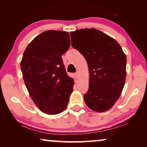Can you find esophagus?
Instances as JSON below:
<instances>
[{"label": "esophagus", "mask_w": 147, "mask_h": 147, "mask_svg": "<svg viewBox=\"0 0 147 147\" xmlns=\"http://www.w3.org/2000/svg\"><path fill=\"white\" fill-rule=\"evenodd\" d=\"M74 76H75V78H78V76H79V73H78V71H77V72H76V73L74 74Z\"/></svg>", "instance_id": "esophagus-1"}]
</instances>
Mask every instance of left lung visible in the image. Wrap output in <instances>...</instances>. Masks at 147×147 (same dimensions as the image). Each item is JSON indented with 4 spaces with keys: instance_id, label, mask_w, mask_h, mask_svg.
<instances>
[{
    "instance_id": "8db88e82",
    "label": "left lung",
    "mask_w": 147,
    "mask_h": 147,
    "mask_svg": "<svg viewBox=\"0 0 147 147\" xmlns=\"http://www.w3.org/2000/svg\"><path fill=\"white\" fill-rule=\"evenodd\" d=\"M71 45L85 57L90 71L84 100L90 109L105 112L119 98L126 80V57L119 43L96 29L70 33Z\"/></svg>"
}]
</instances>
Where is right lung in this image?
Here are the masks:
<instances>
[{
	"label": "right lung",
	"mask_w": 147,
	"mask_h": 147,
	"mask_svg": "<svg viewBox=\"0 0 147 147\" xmlns=\"http://www.w3.org/2000/svg\"><path fill=\"white\" fill-rule=\"evenodd\" d=\"M70 46L67 32L49 30L29 44L21 61L25 86L40 110L57 114L67 107L74 80L66 73L61 55Z\"/></svg>",
	"instance_id": "right-lung-1"
}]
</instances>
